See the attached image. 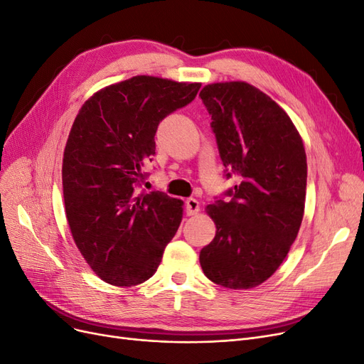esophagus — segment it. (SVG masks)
I'll return each instance as SVG.
<instances>
[{
  "mask_svg": "<svg viewBox=\"0 0 364 364\" xmlns=\"http://www.w3.org/2000/svg\"><path fill=\"white\" fill-rule=\"evenodd\" d=\"M199 211V203L195 198H189L186 200V213L189 214V216H193Z\"/></svg>",
  "mask_w": 364,
  "mask_h": 364,
  "instance_id": "obj_1",
  "label": "esophagus"
}]
</instances>
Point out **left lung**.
<instances>
[{
  "mask_svg": "<svg viewBox=\"0 0 364 364\" xmlns=\"http://www.w3.org/2000/svg\"><path fill=\"white\" fill-rule=\"evenodd\" d=\"M216 136L225 177L237 184L207 207L216 237L199 253L204 274L225 288L261 285L284 262L304 213V145L288 114L246 82L199 92Z\"/></svg>",
  "mask_w": 364,
  "mask_h": 364,
  "instance_id": "left-lung-1",
  "label": "left lung"
}]
</instances>
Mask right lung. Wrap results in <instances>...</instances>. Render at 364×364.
I'll return each instance as SVG.
<instances>
[{"label": "right lung", "instance_id": "1", "mask_svg": "<svg viewBox=\"0 0 364 364\" xmlns=\"http://www.w3.org/2000/svg\"><path fill=\"white\" fill-rule=\"evenodd\" d=\"M199 88L133 76L97 91L75 118L63 159L65 216L79 252L106 284L150 279L178 230L181 200L138 189L156 154L159 123Z\"/></svg>", "mask_w": 364, "mask_h": 364}]
</instances>
